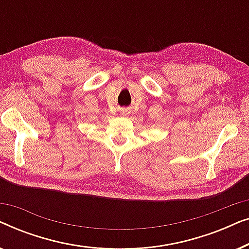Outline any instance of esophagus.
Here are the masks:
<instances>
[{
  "mask_svg": "<svg viewBox=\"0 0 249 249\" xmlns=\"http://www.w3.org/2000/svg\"><path fill=\"white\" fill-rule=\"evenodd\" d=\"M127 114H128V111L124 110V115H127Z\"/></svg>",
  "mask_w": 249,
  "mask_h": 249,
  "instance_id": "1",
  "label": "esophagus"
}]
</instances>
